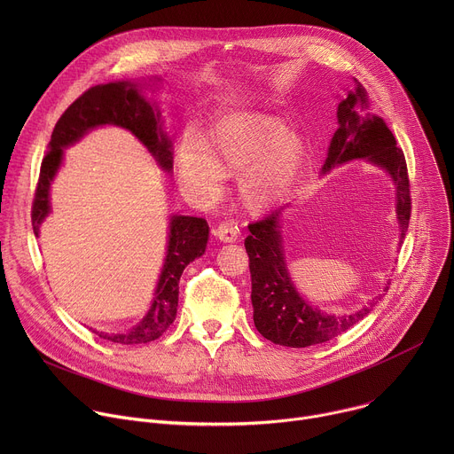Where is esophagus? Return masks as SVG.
Masks as SVG:
<instances>
[{"instance_id": "obj_1", "label": "esophagus", "mask_w": 454, "mask_h": 454, "mask_svg": "<svg viewBox=\"0 0 454 454\" xmlns=\"http://www.w3.org/2000/svg\"><path fill=\"white\" fill-rule=\"evenodd\" d=\"M215 237L223 242H235L239 239V228L233 223H223L215 228Z\"/></svg>"}]
</instances>
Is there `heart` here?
Here are the masks:
<instances>
[{
	"label": "heart",
	"mask_w": 454,
	"mask_h": 454,
	"mask_svg": "<svg viewBox=\"0 0 454 454\" xmlns=\"http://www.w3.org/2000/svg\"><path fill=\"white\" fill-rule=\"evenodd\" d=\"M303 142L268 114H233L212 131L207 149L184 140L177 151L181 181L207 201L223 193L226 176H240V198L249 212H262L293 184L301 161Z\"/></svg>",
	"instance_id": "heart-1"
}]
</instances>
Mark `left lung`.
Listing matches in <instances>:
<instances>
[{"instance_id": "8db88e82", "label": "left lung", "mask_w": 454, "mask_h": 454, "mask_svg": "<svg viewBox=\"0 0 454 454\" xmlns=\"http://www.w3.org/2000/svg\"><path fill=\"white\" fill-rule=\"evenodd\" d=\"M366 90L356 81V90L338 104V131L321 174L352 160H366L390 174L395 184V214L399 221V244H403L411 214L410 179L404 153L384 120L368 111ZM282 210L249 224L244 240L251 271V303L256 331L266 340L291 348H303L331 341L361 321L380 294L352 314H327L314 309L296 291L286 264L284 237L280 231ZM387 291V287L384 289Z\"/></svg>"}]
</instances>
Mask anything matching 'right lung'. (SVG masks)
Masks as SVG:
<instances>
[{"instance_id":"add662e5","label":"right lung","mask_w":454,"mask_h":454,"mask_svg":"<svg viewBox=\"0 0 454 454\" xmlns=\"http://www.w3.org/2000/svg\"><path fill=\"white\" fill-rule=\"evenodd\" d=\"M100 125H118L131 131L165 172L172 170V140L165 131L161 111L156 102L149 100L142 93V84L121 81L90 88L62 113L51 133V140L48 144L50 151L43 158L32 203V226L35 237H39V226L51 210L50 184L62 163L64 149L77 144L91 129ZM207 242L208 223L205 219L172 215L168 223L167 256L149 312L138 325L121 334H97L107 341L121 345H140L158 340L176 319L179 278L183 270L193 258L205 253Z\"/></svg>"}]
</instances>
